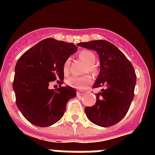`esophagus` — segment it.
<instances>
[{
  "mask_svg": "<svg viewBox=\"0 0 155 155\" xmlns=\"http://www.w3.org/2000/svg\"><path fill=\"white\" fill-rule=\"evenodd\" d=\"M76 94H77V96H80V95H82L84 94V91H78L77 92H76Z\"/></svg>",
  "mask_w": 155,
  "mask_h": 155,
  "instance_id": "obj_1",
  "label": "esophagus"
}]
</instances>
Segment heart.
Segmentation results:
<instances>
[{"label": "heart", "mask_w": 155, "mask_h": 155, "mask_svg": "<svg viewBox=\"0 0 155 155\" xmlns=\"http://www.w3.org/2000/svg\"><path fill=\"white\" fill-rule=\"evenodd\" d=\"M79 58L87 64V71L90 73H97V68L95 64L96 54L91 50H82L79 53ZM70 59L68 58L63 64V73L64 76H68L70 73ZM92 82V78L90 75H85L83 76H71L66 80V83L69 86L76 89H84L90 85Z\"/></svg>", "instance_id": "heart-1"}]
</instances>
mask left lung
<instances>
[{"mask_svg":"<svg viewBox=\"0 0 155 155\" xmlns=\"http://www.w3.org/2000/svg\"><path fill=\"white\" fill-rule=\"evenodd\" d=\"M77 46L97 52L101 70L93 87H104L96 94L95 105L85 107V114L96 125H114L125 116L134 99L137 82L134 67L122 51L107 40H91Z\"/></svg>","mask_w":155,"mask_h":155,"instance_id":"obj_1","label":"left lung"}]
</instances>
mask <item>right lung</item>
I'll return each mask as SVG.
<instances>
[{"label":"right lung","instance_id":"add662e5","mask_svg":"<svg viewBox=\"0 0 155 155\" xmlns=\"http://www.w3.org/2000/svg\"><path fill=\"white\" fill-rule=\"evenodd\" d=\"M77 48L73 43L47 38L26 51L17 61L12 84L16 105L34 125L44 127L58 121L69 100L76 96L72 87L54 91L48 85L57 79L63 81L64 63Z\"/></svg>","mask_w":155,"mask_h":155}]
</instances>
